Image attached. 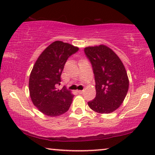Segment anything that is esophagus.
I'll use <instances>...</instances> for the list:
<instances>
[{
    "instance_id": "34e87169",
    "label": "esophagus",
    "mask_w": 155,
    "mask_h": 155,
    "mask_svg": "<svg viewBox=\"0 0 155 155\" xmlns=\"http://www.w3.org/2000/svg\"><path fill=\"white\" fill-rule=\"evenodd\" d=\"M78 94H82V93L84 92V90H78Z\"/></svg>"
}]
</instances>
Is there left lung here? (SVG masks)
<instances>
[{
	"mask_svg": "<svg viewBox=\"0 0 155 155\" xmlns=\"http://www.w3.org/2000/svg\"><path fill=\"white\" fill-rule=\"evenodd\" d=\"M84 53L92 63L96 83V97L88 106L99 114L114 112L122 104L128 90L125 66L116 53L103 44L85 47Z\"/></svg>",
	"mask_w": 155,
	"mask_h": 155,
	"instance_id": "obj_1",
	"label": "left lung"
}]
</instances>
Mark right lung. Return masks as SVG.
I'll use <instances>...</instances> for the list:
<instances>
[{
	"instance_id": "add662e5",
	"label": "right lung",
	"mask_w": 155,
	"mask_h": 155,
	"mask_svg": "<svg viewBox=\"0 0 155 155\" xmlns=\"http://www.w3.org/2000/svg\"><path fill=\"white\" fill-rule=\"evenodd\" d=\"M79 49L68 43L56 41L38 57L31 70L29 90L33 104L48 116H58L68 111L73 94L65 87L58 89L65 63Z\"/></svg>"
}]
</instances>
